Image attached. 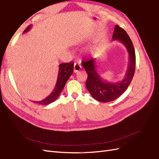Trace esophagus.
I'll return each mask as SVG.
<instances>
[{"mask_svg": "<svg viewBox=\"0 0 159 159\" xmlns=\"http://www.w3.org/2000/svg\"><path fill=\"white\" fill-rule=\"evenodd\" d=\"M81 69V66L80 64L77 63H75L74 64V72L75 73H76L78 72V71H79Z\"/></svg>", "mask_w": 159, "mask_h": 159, "instance_id": "1", "label": "esophagus"}]
</instances>
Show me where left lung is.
<instances>
[{"mask_svg":"<svg viewBox=\"0 0 159 159\" xmlns=\"http://www.w3.org/2000/svg\"><path fill=\"white\" fill-rule=\"evenodd\" d=\"M124 44L129 53V64L124 79L118 83H111L102 79L96 70V59H90L82 62L88 74L86 81V89L93 98L102 102L113 101L127 90L134 77L135 70V53L132 42L125 30L116 25L112 36Z\"/></svg>","mask_w":159,"mask_h":159,"instance_id":"left-lung-1","label":"left lung"}]
</instances>
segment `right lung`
<instances>
[{
    "mask_svg": "<svg viewBox=\"0 0 159 159\" xmlns=\"http://www.w3.org/2000/svg\"><path fill=\"white\" fill-rule=\"evenodd\" d=\"M31 26L32 25H30L29 26L24 30V33L29 31ZM73 65H74L73 62L60 64L59 67V69L57 83H56L55 89H53L52 93L45 99L41 101L34 102L38 104H40L42 105H48V104H49L50 103H52V102H53V101H55L56 99H57L59 97V96L60 95L61 91L63 90L66 81L68 80L70 75L73 73Z\"/></svg>",
    "mask_w": 159,
    "mask_h": 159,
    "instance_id": "obj_1",
    "label": "right lung"
}]
</instances>
